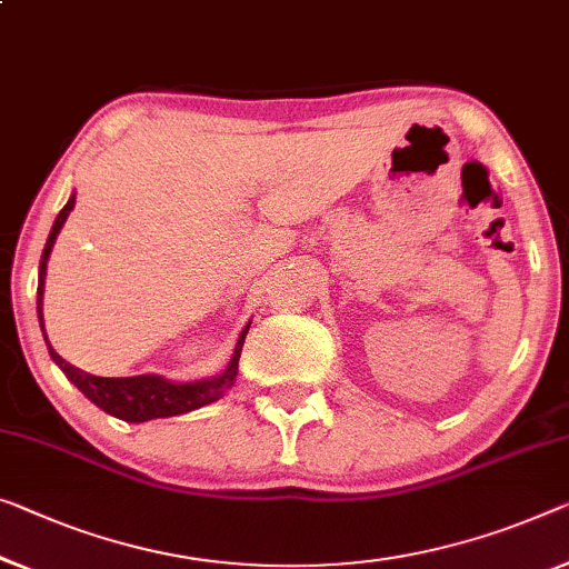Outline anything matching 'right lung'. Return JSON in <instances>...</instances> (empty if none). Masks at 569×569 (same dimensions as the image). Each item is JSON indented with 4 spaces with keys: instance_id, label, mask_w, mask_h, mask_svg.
<instances>
[{
    "instance_id": "right-lung-1",
    "label": "right lung",
    "mask_w": 569,
    "mask_h": 569,
    "mask_svg": "<svg viewBox=\"0 0 569 569\" xmlns=\"http://www.w3.org/2000/svg\"><path fill=\"white\" fill-rule=\"evenodd\" d=\"M76 203V197L68 199L66 207L61 209V214L56 217L53 230L48 234L46 248H42V258H40V273H38V319H40V329L46 335V321H42V288H46V270H48V258L50 250H53L56 237L61 232L63 222L71 214ZM250 325L242 329L240 339H237L234 355L230 360V366L224 368V372H219L217 378H207V380H193V383H173V380H166L160 376H132V378H99V376H89L81 368L66 362L61 355H58L53 347L48 345L50 358L58 368L66 372V378L79 388V391L89 398L91 403H97L101 411H107L109 417H117L122 421H150V419H166V417H178V413L201 409L217 398H222L227 388L234 386L237 378V366H240V352L244 345V335H248ZM48 342V337H46Z\"/></svg>"
}]
</instances>
